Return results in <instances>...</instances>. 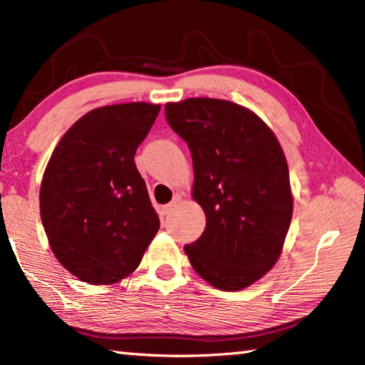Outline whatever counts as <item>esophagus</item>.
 <instances>
[{
    "mask_svg": "<svg viewBox=\"0 0 365 365\" xmlns=\"http://www.w3.org/2000/svg\"><path fill=\"white\" fill-rule=\"evenodd\" d=\"M180 201H182V195L177 193V195L174 196V200H172L168 206H164V212H165V214H170V212L174 211V209L178 206V202H180Z\"/></svg>",
    "mask_w": 365,
    "mask_h": 365,
    "instance_id": "34e87169",
    "label": "esophagus"
}]
</instances>
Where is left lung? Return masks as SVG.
I'll list each match as a JSON object with an SVG mask.
<instances>
[{"mask_svg": "<svg viewBox=\"0 0 365 365\" xmlns=\"http://www.w3.org/2000/svg\"><path fill=\"white\" fill-rule=\"evenodd\" d=\"M193 160L191 196L206 228L185 252L196 274L224 292L252 285L279 261L293 215L285 153L261 117L237 103L187 98L165 104Z\"/></svg>", "mask_w": 365, "mask_h": 365, "instance_id": "obj_1", "label": "left lung"}]
</instances>
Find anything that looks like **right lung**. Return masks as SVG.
<instances>
[{
	"label": "right lung",
	"mask_w": 365,
	"mask_h": 365,
	"mask_svg": "<svg viewBox=\"0 0 365 365\" xmlns=\"http://www.w3.org/2000/svg\"><path fill=\"white\" fill-rule=\"evenodd\" d=\"M160 104L96 108L73 123L49 158L40 215L64 269L91 285H113L135 272L159 215L135 165Z\"/></svg>",
	"instance_id": "right-lung-1"
}]
</instances>
